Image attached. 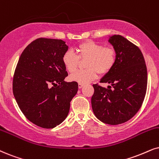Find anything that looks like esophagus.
Masks as SVG:
<instances>
[{
  "label": "esophagus",
  "mask_w": 159,
  "mask_h": 159,
  "mask_svg": "<svg viewBox=\"0 0 159 159\" xmlns=\"http://www.w3.org/2000/svg\"><path fill=\"white\" fill-rule=\"evenodd\" d=\"M84 86V84H78V88H79V89H81Z\"/></svg>",
  "instance_id": "obj_1"
}]
</instances>
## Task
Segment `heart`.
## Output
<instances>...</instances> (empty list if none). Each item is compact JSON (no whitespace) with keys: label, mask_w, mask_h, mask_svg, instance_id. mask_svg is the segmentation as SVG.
Masks as SVG:
<instances>
[{"label":"heart","mask_w":159,"mask_h":159,"mask_svg":"<svg viewBox=\"0 0 159 159\" xmlns=\"http://www.w3.org/2000/svg\"><path fill=\"white\" fill-rule=\"evenodd\" d=\"M77 55L67 50L62 56V62L69 73L77 69L80 59L87 58L85 66L88 69L72 74L70 79L79 84H86L97 78L98 73L105 75L112 70L116 61V53L112 47H104L95 42H84L76 48Z\"/></svg>","instance_id":"obj_1"}]
</instances>
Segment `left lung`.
Wrapping results in <instances>:
<instances>
[{
    "label": "left lung",
    "mask_w": 159,
    "mask_h": 159,
    "mask_svg": "<svg viewBox=\"0 0 159 159\" xmlns=\"http://www.w3.org/2000/svg\"><path fill=\"white\" fill-rule=\"evenodd\" d=\"M116 53L112 70L100 80L108 88L93 84L91 102L94 115L106 124L124 123L137 113L143 103L148 85V72L140 49L120 35L108 40Z\"/></svg>",
    "instance_id": "1"
}]
</instances>
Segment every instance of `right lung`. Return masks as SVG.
Here are the masks:
<instances>
[{
	"instance_id": "right-lung-1",
	"label": "right lung",
	"mask_w": 159,
	"mask_h": 159,
	"mask_svg": "<svg viewBox=\"0 0 159 159\" xmlns=\"http://www.w3.org/2000/svg\"><path fill=\"white\" fill-rule=\"evenodd\" d=\"M68 46L61 39L38 38L22 53L13 77L17 105L29 121L43 128L61 123L78 92L76 81L68 75L62 56Z\"/></svg>"
}]
</instances>
